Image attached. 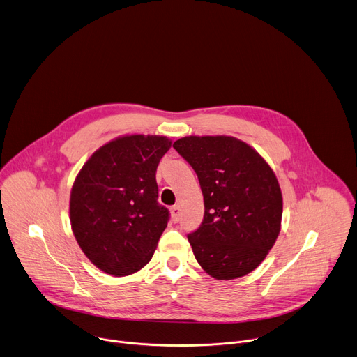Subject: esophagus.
<instances>
[{
	"instance_id": "1",
	"label": "esophagus",
	"mask_w": 357,
	"mask_h": 357,
	"mask_svg": "<svg viewBox=\"0 0 357 357\" xmlns=\"http://www.w3.org/2000/svg\"><path fill=\"white\" fill-rule=\"evenodd\" d=\"M171 215H172L174 222H178L181 220V207L179 206L171 207Z\"/></svg>"
}]
</instances>
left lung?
Segmentation results:
<instances>
[{"mask_svg":"<svg viewBox=\"0 0 357 357\" xmlns=\"http://www.w3.org/2000/svg\"><path fill=\"white\" fill-rule=\"evenodd\" d=\"M174 149L192 165L203 192V222L188 235L197 263L215 280L245 277L281 231L282 193L274 171L234 136H186Z\"/></svg>","mask_w":357,"mask_h":357,"instance_id":"left-lung-1","label":"left lung"}]
</instances>
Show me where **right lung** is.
I'll return each mask as SVG.
<instances>
[{
    "instance_id": "obj_1",
    "label": "right lung",
    "mask_w": 357,
    "mask_h": 357,
    "mask_svg": "<svg viewBox=\"0 0 357 357\" xmlns=\"http://www.w3.org/2000/svg\"><path fill=\"white\" fill-rule=\"evenodd\" d=\"M171 144L158 135L119 136L79 171L69 199L72 232L105 274L130 275L151 260L169 218L157 202L155 172Z\"/></svg>"
}]
</instances>
